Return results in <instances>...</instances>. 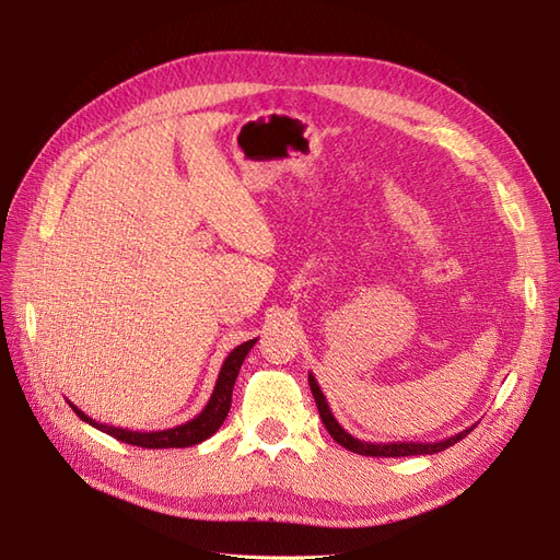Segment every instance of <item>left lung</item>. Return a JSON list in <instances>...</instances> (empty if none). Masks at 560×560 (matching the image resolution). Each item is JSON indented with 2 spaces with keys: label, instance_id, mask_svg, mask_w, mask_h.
I'll return each mask as SVG.
<instances>
[{
  "label": "left lung",
  "instance_id": "8db88e82",
  "mask_svg": "<svg viewBox=\"0 0 560 560\" xmlns=\"http://www.w3.org/2000/svg\"><path fill=\"white\" fill-rule=\"evenodd\" d=\"M308 383H311V389H313V397H315V404H317L319 418H322V422H325L327 432L334 436V442H338L343 448H348V451H352V453L371 455V457L432 455V453L446 451L448 446H453L455 442H460V439H465V436L471 432V428H469V430H463V432H457V434H453V436H448V439H442V442H432V444H430V442H428V444H422V442H387V444L362 442V439H358V436H352L350 432H346V430L341 428V422H338V420L334 418V413H331V409H329V404H327V397L322 395V389H319V385H317V381H315L313 374H308Z\"/></svg>",
  "mask_w": 560,
  "mask_h": 560
}]
</instances>
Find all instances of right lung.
Wrapping results in <instances>:
<instances>
[{"label": "right lung", "instance_id": "right-lung-1", "mask_svg": "<svg viewBox=\"0 0 560 560\" xmlns=\"http://www.w3.org/2000/svg\"><path fill=\"white\" fill-rule=\"evenodd\" d=\"M257 343V338H249V341L235 346L229 358L222 364V371H219L214 389L210 395V401L206 404V409H202L196 418L182 422L177 428H167V430H156V432H138V430H128V428H114V425H105V422H97L91 416L83 413L81 409L70 401L72 411L83 420L93 425L95 430L105 432L118 442H126L130 446H142V448H186V446H196L200 442H206L210 439L219 428H222V422L229 416L231 409V397H233V385L235 378L241 374V366L247 358V352L252 350V346Z\"/></svg>", "mask_w": 560, "mask_h": 560}]
</instances>
